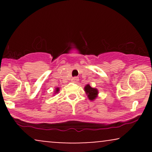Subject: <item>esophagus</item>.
<instances>
[{"label": "esophagus", "mask_w": 152, "mask_h": 152, "mask_svg": "<svg viewBox=\"0 0 152 152\" xmlns=\"http://www.w3.org/2000/svg\"><path fill=\"white\" fill-rule=\"evenodd\" d=\"M78 79H79V78H78V77H74V78H71V81H72L73 82H74V83H76V82L78 81Z\"/></svg>", "instance_id": "34e87169"}]
</instances>
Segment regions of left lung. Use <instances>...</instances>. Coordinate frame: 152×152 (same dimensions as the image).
<instances>
[{
	"label": "left lung",
	"instance_id": "1",
	"mask_svg": "<svg viewBox=\"0 0 152 152\" xmlns=\"http://www.w3.org/2000/svg\"><path fill=\"white\" fill-rule=\"evenodd\" d=\"M84 91L90 101H94L98 97V89L96 88H93L89 84H87L84 87Z\"/></svg>",
	"mask_w": 152,
	"mask_h": 152
}]
</instances>
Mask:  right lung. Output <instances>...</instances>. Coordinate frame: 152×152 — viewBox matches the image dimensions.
Wrapping results in <instances>:
<instances>
[{"instance_id":"1","label":"right lung","mask_w":152,"mask_h":152,"mask_svg":"<svg viewBox=\"0 0 152 152\" xmlns=\"http://www.w3.org/2000/svg\"><path fill=\"white\" fill-rule=\"evenodd\" d=\"M59 89H60V88H59L58 87H56V88H55V91H54L53 95H54V94H58V91H59Z\"/></svg>"}]
</instances>
